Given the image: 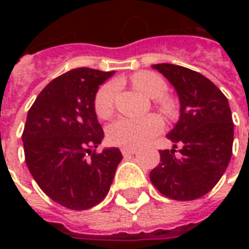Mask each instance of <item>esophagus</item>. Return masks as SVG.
<instances>
[{
	"label": "esophagus",
	"mask_w": 249,
	"mask_h": 249,
	"mask_svg": "<svg viewBox=\"0 0 249 249\" xmlns=\"http://www.w3.org/2000/svg\"><path fill=\"white\" fill-rule=\"evenodd\" d=\"M137 149L136 148H121V153L124 156H129V155H135Z\"/></svg>",
	"instance_id": "1"
}]
</instances>
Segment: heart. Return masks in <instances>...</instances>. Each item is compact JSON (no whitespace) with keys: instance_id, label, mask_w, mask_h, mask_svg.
Here are the masks:
<instances>
[{"instance_id":"heart-1","label":"heart","mask_w":249,"mask_h":249,"mask_svg":"<svg viewBox=\"0 0 249 249\" xmlns=\"http://www.w3.org/2000/svg\"><path fill=\"white\" fill-rule=\"evenodd\" d=\"M132 85L145 96L156 98L157 107L162 113L173 116L176 109L171 98L165 97L168 85L161 76L153 71H137L130 77ZM119 92V82L109 81L100 87L94 96V112L98 119L108 120L114 113V103ZM164 128L160 116L149 114L142 119H119L108 128L110 144L124 148H137L151 141Z\"/></svg>"}]
</instances>
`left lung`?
I'll return each mask as SVG.
<instances>
[{
  "instance_id": "1",
  "label": "left lung",
  "mask_w": 249,
  "mask_h": 249,
  "mask_svg": "<svg viewBox=\"0 0 249 249\" xmlns=\"http://www.w3.org/2000/svg\"><path fill=\"white\" fill-rule=\"evenodd\" d=\"M152 68L176 89L180 119L167 136L175 144L173 149L160 151V162L149 178L167 197L195 200L217 184L230 164L233 144L230 104L219 88L197 71L173 64Z\"/></svg>"
}]
</instances>
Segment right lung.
<instances>
[{
  "mask_svg": "<svg viewBox=\"0 0 249 249\" xmlns=\"http://www.w3.org/2000/svg\"><path fill=\"white\" fill-rule=\"evenodd\" d=\"M114 71L77 68L52 80L25 123V161L38 187L65 208L85 211L108 195L119 148L96 152L104 130L94 112L98 87Z\"/></svg>",
  "mask_w": 249,
  "mask_h": 249,
  "instance_id": "obj_1",
  "label": "right lung"
}]
</instances>
